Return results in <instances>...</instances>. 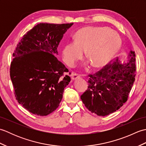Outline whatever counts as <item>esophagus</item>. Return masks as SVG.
<instances>
[{
	"mask_svg": "<svg viewBox=\"0 0 146 146\" xmlns=\"http://www.w3.org/2000/svg\"><path fill=\"white\" fill-rule=\"evenodd\" d=\"M80 76H80V75H78V74L73 73L72 75H71V79H72L73 80H76L77 78H80Z\"/></svg>",
	"mask_w": 146,
	"mask_h": 146,
	"instance_id": "34e87169",
	"label": "esophagus"
}]
</instances>
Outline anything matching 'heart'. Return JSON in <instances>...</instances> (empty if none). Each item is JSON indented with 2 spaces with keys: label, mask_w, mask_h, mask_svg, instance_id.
I'll list each match as a JSON object with an SVG mask.
<instances>
[{
  "label": "heart",
  "mask_w": 146,
  "mask_h": 146,
  "mask_svg": "<svg viewBox=\"0 0 146 146\" xmlns=\"http://www.w3.org/2000/svg\"><path fill=\"white\" fill-rule=\"evenodd\" d=\"M121 46L119 36L104 27H86L79 30L74 41L67 42L62 50V57L68 66H73L84 51L92 66H105L115 57Z\"/></svg>",
  "instance_id": "obj_1"
}]
</instances>
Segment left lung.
Listing matches in <instances>:
<instances>
[{
  "mask_svg": "<svg viewBox=\"0 0 146 146\" xmlns=\"http://www.w3.org/2000/svg\"><path fill=\"white\" fill-rule=\"evenodd\" d=\"M134 51L122 63L119 58L94 75H89L88 89L81 95L85 106L92 113L106 116L119 110L127 100L135 81Z\"/></svg>",
  "mask_w": 146,
  "mask_h": 146,
  "instance_id": "8db88e82",
  "label": "left lung"
}]
</instances>
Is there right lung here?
<instances>
[{"instance_id": "1", "label": "right lung", "mask_w": 146, "mask_h": 146, "mask_svg": "<svg viewBox=\"0 0 146 146\" xmlns=\"http://www.w3.org/2000/svg\"><path fill=\"white\" fill-rule=\"evenodd\" d=\"M70 24L40 23L29 31L13 54L10 76L15 97L29 112L46 116L60 105L69 84L68 70L54 56Z\"/></svg>"}]
</instances>
